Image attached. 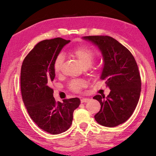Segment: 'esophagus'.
<instances>
[{"label": "esophagus", "mask_w": 156, "mask_h": 156, "mask_svg": "<svg viewBox=\"0 0 156 156\" xmlns=\"http://www.w3.org/2000/svg\"><path fill=\"white\" fill-rule=\"evenodd\" d=\"M89 101V99H87V98H83V99H81V102L82 103H86V102H88Z\"/></svg>", "instance_id": "esophagus-1"}]
</instances>
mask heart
<instances>
[{"label":"heart","mask_w":156,"mask_h":156,"mask_svg":"<svg viewBox=\"0 0 156 156\" xmlns=\"http://www.w3.org/2000/svg\"><path fill=\"white\" fill-rule=\"evenodd\" d=\"M72 54L78 59L84 68L89 67L91 65L96 56L94 51L86 46H80L74 48L72 51ZM64 60H65V56L63 53H59L55 57L54 65H53L55 73L58 74L60 72ZM69 86L72 91L79 92L81 89L85 86V82L80 80H73L69 83Z\"/></svg>","instance_id":"1"}]
</instances>
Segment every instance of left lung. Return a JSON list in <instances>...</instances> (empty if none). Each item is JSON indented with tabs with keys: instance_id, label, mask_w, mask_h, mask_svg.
<instances>
[{
	"instance_id": "1",
	"label": "left lung",
	"mask_w": 156,
	"mask_h": 156,
	"mask_svg": "<svg viewBox=\"0 0 156 156\" xmlns=\"http://www.w3.org/2000/svg\"><path fill=\"white\" fill-rule=\"evenodd\" d=\"M98 48L104 65L100 79L110 89L107 97L97 94L93 99L101 104L94 116L100 125L115 127L124 123L135 110L139 100L141 81L138 65L131 52L109 36L82 37Z\"/></svg>"
}]
</instances>
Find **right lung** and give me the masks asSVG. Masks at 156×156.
<instances>
[{"instance_id": "obj_1", "label": "right lung", "mask_w": 156, "mask_h": 156, "mask_svg": "<svg viewBox=\"0 0 156 156\" xmlns=\"http://www.w3.org/2000/svg\"><path fill=\"white\" fill-rule=\"evenodd\" d=\"M70 40L61 37L40 42L25 57L20 72L21 94L25 108L40 129L56 135L69 129L79 98L56 101L52 82L55 76V57Z\"/></svg>"}]
</instances>
